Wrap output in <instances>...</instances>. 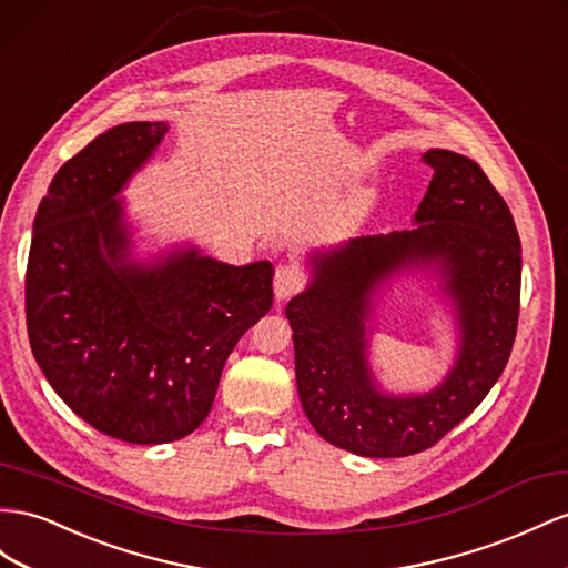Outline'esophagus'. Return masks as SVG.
<instances>
[{"label":"esophagus","mask_w":568,"mask_h":568,"mask_svg":"<svg viewBox=\"0 0 568 568\" xmlns=\"http://www.w3.org/2000/svg\"><path fill=\"white\" fill-rule=\"evenodd\" d=\"M303 286V274L291 267V265H280L277 272H274V296L277 301H286L294 294H298Z\"/></svg>","instance_id":"esophagus-1"}]
</instances>
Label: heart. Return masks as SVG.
I'll return each instance as SVG.
<instances>
[{"mask_svg": "<svg viewBox=\"0 0 568 568\" xmlns=\"http://www.w3.org/2000/svg\"><path fill=\"white\" fill-rule=\"evenodd\" d=\"M367 207H371V203H367V197H356V201H351V203H346L342 210H339V220L344 222V224H351V222H358L363 214L367 212Z\"/></svg>", "mask_w": 568, "mask_h": 568, "instance_id": "obj_1", "label": "heart"}]
</instances>
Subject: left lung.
<instances>
[{
  "label": "left lung",
  "mask_w": 568,
  "mask_h": 568,
  "mask_svg": "<svg viewBox=\"0 0 568 568\" xmlns=\"http://www.w3.org/2000/svg\"><path fill=\"white\" fill-rule=\"evenodd\" d=\"M425 162L433 181L416 226L313 251L311 282L286 305L305 416L322 439L367 458L430 449L495 387L516 339L520 241L509 205L470 158L433 148ZM413 268L450 303L457 356L430 393L392 395L366 358L369 322L378 291Z\"/></svg>",
  "instance_id": "1"
}]
</instances>
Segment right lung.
<instances>
[{"label": "right lung", "mask_w": 568, "mask_h": 568, "mask_svg": "<svg viewBox=\"0 0 568 568\" xmlns=\"http://www.w3.org/2000/svg\"><path fill=\"white\" fill-rule=\"evenodd\" d=\"M166 131L164 121L112 126L61 166L26 272L40 371L75 416L131 444L191 435L236 342L272 308L270 260L236 267L195 246L133 255L121 191Z\"/></svg>", "instance_id": "1"}]
</instances>
